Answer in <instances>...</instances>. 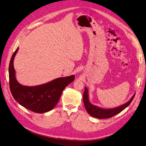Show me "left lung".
<instances>
[{"mask_svg":"<svg viewBox=\"0 0 146 146\" xmlns=\"http://www.w3.org/2000/svg\"><path fill=\"white\" fill-rule=\"evenodd\" d=\"M135 94H134V95L127 102H126V103L120 106H118L117 108L111 109H104L98 107V106H96L95 105H93L90 102L88 90L86 87H85V91L84 94H83V100H84L85 108L90 115L93 117L102 119L111 118L121 112L123 110H124L126 108H127L130 104L134 97H135Z\"/></svg>","mask_w":146,"mask_h":146,"instance_id":"8db88e82","label":"left lung"}]
</instances>
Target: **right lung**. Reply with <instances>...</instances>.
<instances>
[{"mask_svg": "<svg viewBox=\"0 0 146 146\" xmlns=\"http://www.w3.org/2000/svg\"><path fill=\"white\" fill-rule=\"evenodd\" d=\"M18 47L11 56L9 64L10 91L14 99L23 107L36 113H45L53 109L58 103L63 90L74 80L75 76L60 77L46 84L28 86L19 84L16 78L14 58Z\"/></svg>", "mask_w": 146, "mask_h": 146, "instance_id": "1", "label": "right lung"}]
</instances>
